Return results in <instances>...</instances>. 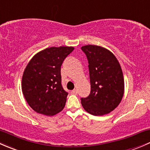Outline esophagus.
<instances>
[{
	"mask_svg": "<svg viewBox=\"0 0 150 150\" xmlns=\"http://www.w3.org/2000/svg\"><path fill=\"white\" fill-rule=\"evenodd\" d=\"M72 93H74V94H77V93H78V90H77L76 89H73V90H72Z\"/></svg>",
	"mask_w": 150,
	"mask_h": 150,
	"instance_id": "esophagus-1",
	"label": "esophagus"
}]
</instances>
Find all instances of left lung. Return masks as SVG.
<instances>
[{"label": "left lung", "instance_id": "obj_1", "mask_svg": "<svg viewBox=\"0 0 150 150\" xmlns=\"http://www.w3.org/2000/svg\"><path fill=\"white\" fill-rule=\"evenodd\" d=\"M89 64L91 92L81 98L82 107L93 115L108 114L118 106L124 94L123 71L116 57L108 49L87 45L81 47Z\"/></svg>", "mask_w": 150, "mask_h": 150}]
</instances>
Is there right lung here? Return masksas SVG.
Masks as SVG:
<instances>
[{
  "label": "right lung",
  "instance_id": "add662e5",
  "mask_svg": "<svg viewBox=\"0 0 150 150\" xmlns=\"http://www.w3.org/2000/svg\"><path fill=\"white\" fill-rule=\"evenodd\" d=\"M74 47H47L35 54L23 73L21 89L35 112L54 115L66 105L68 93L61 85V66Z\"/></svg>",
  "mask_w": 150,
  "mask_h": 150
}]
</instances>
